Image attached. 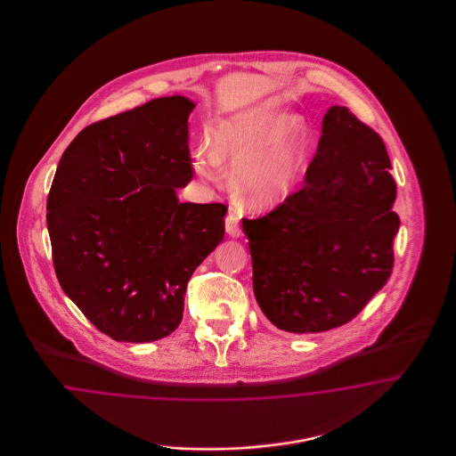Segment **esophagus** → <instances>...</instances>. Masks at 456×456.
Instances as JSON below:
<instances>
[{"mask_svg":"<svg viewBox=\"0 0 456 456\" xmlns=\"http://www.w3.org/2000/svg\"><path fill=\"white\" fill-rule=\"evenodd\" d=\"M225 231L231 238H240L242 236V231L239 227V220L234 214H229L225 218Z\"/></svg>","mask_w":456,"mask_h":456,"instance_id":"esophagus-1","label":"esophagus"}]
</instances>
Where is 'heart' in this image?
<instances>
[{
	"label": "heart",
	"mask_w": 456,
	"mask_h": 456,
	"mask_svg": "<svg viewBox=\"0 0 456 456\" xmlns=\"http://www.w3.org/2000/svg\"><path fill=\"white\" fill-rule=\"evenodd\" d=\"M307 125L299 114H282L275 102L240 109L220 119L214 149L193 155V169L207 183H220L225 167L234 188L255 208H270L290 193L303 155Z\"/></svg>",
	"instance_id": "1"
}]
</instances>
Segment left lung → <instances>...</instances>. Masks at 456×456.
Instances as JSON below:
<instances>
[{
    "label": "left lung",
    "mask_w": 456,
    "mask_h": 456,
    "mask_svg": "<svg viewBox=\"0 0 456 456\" xmlns=\"http://www.w3.org/2000/svg\"><path fill=\"white\" fill-rule=\"evenodd\" d=\"M390 169L379 134L331 106L303 190L242 222L255 297L277 328L320 333L346 325L390 279L400 227Z\"/></svg>",
    "instance_id": "1"
}]
</instances>
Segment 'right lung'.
<instances>
[{"mask_svg": "<svg viewBox=\"0 0 456 456\" xmlns=\"http://www.w3.org/2000/svg\"><path fill=\"white\" fill-rule=\"evenodd\" d=\"M193 109L171 95L94 123L54 174L45 218L56 277L112 340L171 335L193 272L224 239L225 205L175 195L193 177Z\"/></svg>", "mask_w": 456, "mask_h": 456, "instance_id": "add662e5", "label": "right lung"}]
</instances>
